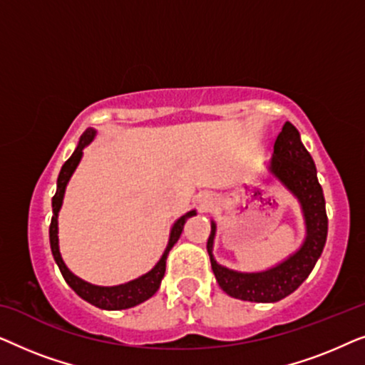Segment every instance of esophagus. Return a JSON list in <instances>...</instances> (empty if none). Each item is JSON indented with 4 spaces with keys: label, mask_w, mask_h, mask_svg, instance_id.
Masks as SVG:
<instances>
[{
    "label": "esophagus",
    "mask_w": 365,
    "mask_h": 365,
    "mask_svg": "<svg viewBox=\"0 0 365 365\" xmlns=\"http://www.w3.org/2000/svg\"><path fill=\"white\" fill-rule=\"evenodd\" d=\"M211 206H212V199L211 197L201 199V207L202 209H207V207H211Z\"/></svg>",
    "instance_id": "obj_1"
}]
</instances>
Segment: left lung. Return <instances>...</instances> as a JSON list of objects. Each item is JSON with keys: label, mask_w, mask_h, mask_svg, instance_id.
<instances>
[{"label": "left lung", "mask_w": 365, "mask_h": 365, "mask_svg": "<svg viewBox=\"0 0 365 365\" xmlns=\"http://www.w3.org/2000/svg\"><path fill=\"white\" fill-rule=\"evenodd\" d=\"M269 171L291 191L301 202L306 239L292 256L262 272H237L214 261L212 244L216 224L211 222V236L207 239V252L211 267L221 289L231 297L249 302H277L292 294L306 281L321 257L327 239V214L322 187L317 181L314 159L301 141V134L291 123L274 143V154Z\"/></svg>", "instance_id": "left-lung-1"}]
</instances>
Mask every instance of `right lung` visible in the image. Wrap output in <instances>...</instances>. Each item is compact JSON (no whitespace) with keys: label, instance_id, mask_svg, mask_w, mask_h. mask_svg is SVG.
<instances>
[{"label":"right lung","instance_id":"obj_1","mask_svg":"<svg viewBox=\"0 0 365 365\" xmlns=\"http://www.w3.org/2000/svg\"><path fill=\"white\" fill-rule=\"evenodd\" d=\"M94 136H96V131H94V129H86V131L83 133L81 139H79L78 148L74 149L71 158H69L68 161L63 164L61 173H59V176H58L56 194L53 196V217H51V224H49V244H51L53 257L58 264L59 271H61V274H63L64 281L68 282V286L71 287L79 297L99 309H106V311H119V309H129V307L138 306V304L148 301L149 297H153L154 294H156L159 286H161L164 272H166L168 254L173 249L174 244L178 242L179 236H181L184 222H186L191 216H194L196 211L186 212L184 216H181L176 222H174L171 234H169L168 247H166V251H164L163 257L159 259V262L156 264V266H154L149 272L144 274V276L134 279V281H129L126 284L113 286V287L94 286V284H89L86 281H83V279L74 276V274L66 267V264H64L61 254H59L58 212H59V209H61L64 189H66L69 178L73 176L74 169H76L79 161H81L83 149L93 141Z\"/></svg>","mask_w":365,"mask_h":365}]
</instances>
